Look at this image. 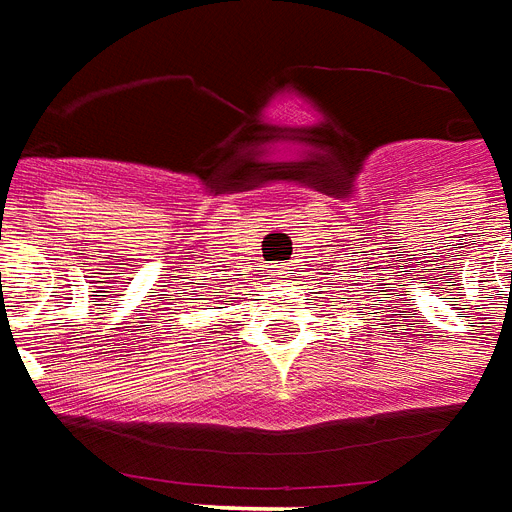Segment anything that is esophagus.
<instances>
[{"label":"esophagus","instance_id":"obj_1","mask_svg":"<svg viewBox=\"0 0 512 512\" xmlns=\"http://www.w3.org/2000/svg\"><path fill=\"white\" fill-rule=\"evenodd\" d=\"M292 272H294V264H283V267L275 270V278H292Z\"/></svg>","mask_w":512,"mask_h":512}]
</instances>
